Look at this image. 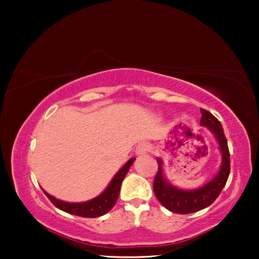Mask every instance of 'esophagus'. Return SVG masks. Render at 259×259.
Instances as JSON below:
<instances>
[{
	"mask_svg": "<svg viewBox=\"0 0 259 259\" xmlns=\"http://www.w3.org/2000/svg\"><path fill=\"white\" fill-rule=\"evenodd\" d=\"M150 151H151V147L147 143H140V144H138L137 147H136V154L139 156L147 154Z\"/></svg>",
	"mask_w": 259,
	"mask_h": 259,
	"instance_id": "esophagus-1",
	"label": "esophagus"
}]
</instances>
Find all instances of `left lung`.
<instances>
[{
  "mask_svg": "<svg viewBox=\"0 0 259 259\" xmlns=\"http://www.w3.org/2000/svg\"><path fill=\"white\" fill-rule=\"evenodd\" d=\"M201 114L202 116H201L200 124L208 128L217 140L219 151L222 153V164L216 176L205 185L195 188V190H182V188L172 185L165 178L163 172V161L160 157H156L159 170H157L154 184H153V190H154L156 198L161 204L169 211L175 213H192L209 207L221 194L227 179H229L231 170L230 152L224 130H223L221 122L207 109L201 108Z\"/></svg>",
  "mask_w": 259,
  "mask_h": 259,
  "instance_id": "8db88e82",
  "label": "left lung"
}]
</instances>
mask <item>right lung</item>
Listing matches in <instances>:
<instances>
[{
	"label": "right lung",
	"instance_id": "1",
	"mask_svg": "<svg viewBox=\"0 0 259 259\" xmlns=\"http://www.w3.org/2000/svg\"><path fill=\"white\" fill-rule=\"evenodd\" d=\"M135 160V157H131L130 160H128V162H126L119 171L115 174V176L113 177L111 183L108 184V186L105 188V191L102 194H99L98 196H96V198L89 201H85V202H65V201L56 199L55 196L50 195L49 193H47L45 190H43V192L46 193L48 199H49L57 208L63 210L65 212L85 218L100 217L103 216V214L107 213L109 210L114 207V204L116 203V200L119 198V193L121 190V184L123 182L126 172L129 171L130 166L134 163Z\"/></svg>",
	"mask_w": 259,
	"mask_h": 259
}]
</instances>
